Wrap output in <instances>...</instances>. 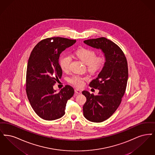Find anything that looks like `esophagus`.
I'll return each instance as SVG.
<instances>
[{"label": "esophagus", "mask_w": 155, "mask_h": 155, "mask_svg": "<svg viewBox=\"0 0 155 155\" xmlns=\"http://www.w3.org/2000/svg\"><path fill=\"white\" fill-rule=\"evenodd\" d=\"M74 92H75V93L76 94H81V91L79 89H75L74 90Z\"/></svg>", "instance_id": "esophagus-1"}]
</instances>
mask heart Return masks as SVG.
<instances>
[{"label":"heart","instance_id":"b5f03b06","mask_svg":"<svg viewBox=\"0 0 155 155\" xmlns=\"http://www.w3.org/2000/svg\"><path fill=\"white\" fill-rule=\"evenodd\" d=\"M76 55L87 65L88 71L91 74H95L99 71L104 67L106 58L104 55L96 56L94 50L81 48L75 51ZM72 57L69 54H63L60 58V65L63 71L67 72L69 69ZM87 79L79 75H74L68 79V82L77 87H81L84 84Z\"/></svg>","mask_w":155,"mask_h":155}]
</instances>
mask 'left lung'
<instances>
[{
	"label": "left lung",
	"instance_id": "8db88e82",
	"mask_svg": "<svg viewBox=\"0 0 155 155\" xmlns=\"http://www.w3.org/2000/svg\"><path fill=\"white\" fill-rule=\"evenodd\" d=\"M84 43L101 49L106 58L100 73L89 84L99 90L98 94L82 92L87 99L83 107L84 116L89 121L100 123L109 118L121 103L128 80L127 61L121 48L105 38L88 39Z\"/></svg>",
	"mask_w": 155,
	"mask_h": 155
}]
</instances>
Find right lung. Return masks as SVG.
<instances>
[{
  "mask_svg": "<svg viewBox=\"0 0 155 155\" xmlns=\"http://www.w3.org/2000/svg\"><path fill=\"white\" fill-rule=\"evenodd\" d=\"M76 40L54 37L39 41L32 50L27 65L26 92L35 113L46 120L62 117L68 100L74 94L69 85L56 93L53 86L61 78L60 54L72 46Z\"/></svg>",
  "mask_w": 155,
  "mask_h": 155,
  "instance_id": "obj_1",
  "label": "right lung"
}]
</instances>
